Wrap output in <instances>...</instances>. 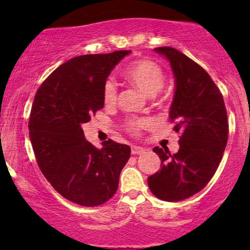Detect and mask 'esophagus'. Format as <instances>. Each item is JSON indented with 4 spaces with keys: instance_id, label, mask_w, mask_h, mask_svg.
Segmentation results:
<instances>
[{
    "instance_id": "1",
    "label": "esophagus",
    "mask_w": 250,
    "mask_h": 250,
    "mask_svg": "<svg viewBox=\"0 0 250 250\" xmlns=\"http://www.w3.org/2000/svg\"><path fill=\"white\" fill-rule=\"evenodd\" d=\"M145 151L146 150L141 148V146H133L131 149L132 155H142V153H145Z\"/></svg>"
}]
</instances>
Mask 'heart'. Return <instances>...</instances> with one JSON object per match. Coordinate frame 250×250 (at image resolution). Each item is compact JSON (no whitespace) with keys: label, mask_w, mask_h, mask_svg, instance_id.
I'll use <instances>...</instances> for the list:
<instances>
[{"label":"heart","mask_w":250,"mask_h":250,"mask_svg":"<svg viewBox=\"0 0 250 250\" xmlns=\"http://www.w3.org/2000/svg\"><path fill=\"white\" fill-rule=\"evenodd\" d=\"M124 77L142 93L148 97H153L162 90L165 83V74L164 70L156 62L148 59H141L135 61L126 68ZM104 101L105 104H114L117 101V86L115 82L107 81L104 86ZM148 119H131L126 124V128L133 134H138L143 128L149 126Z\"/></svg>","instance_id":"1"}]
</instances>
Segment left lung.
<instances>
[{
	"label": "left lung",
	"mask_w": 250,
	"mask_h": 250,
	"mask_svg": "<svg viewBox=\"0 0 250 250\" xmlns=\"http://www.w3.org/2000/svg\"><path fill=\"white\" fill-rule=\"evenodd\" d=\"M155 52L172 67L175 92L169 119L181 136L174 155L168 148H153L162 167L148 177V186L157 198L173 203L199 192L216 172L228 142V116L223 95L203 67L173 47Z\"/></svg>",
	"instance_id": "left-lung-1"
}]
</instances>
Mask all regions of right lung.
<instances>
[{"instance_id":"obj_1","label":"right lung","mask_w":250,"mask_h":250,"mask_svg":"<svg viewBox=\"0 0 250 250\" xmlns=\"http://www.w3.org/2000/svg\"><path fill=\"white\" fill-rule=\"evenodd\" d=\"M131 51L85 54L58 67L36 92L28 128L43 175L57 192L81 206L104 204L117 191L131 148L109 139L98 149L82 125L104 108V86Z\"/></svg>"}]
</instances>
